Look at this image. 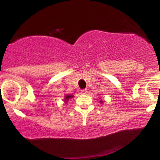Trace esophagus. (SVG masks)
<instances>
[{
	"label": "esophagus",
	"instance_id": "obj_1",
	"mask_svg": "<svg viewBox=\"0 0 160 160\" xmlns=\"http://www.w3.org/2000/svg\"><path fill=\"white\" fill-rule=\"evenodd\" d=\"M80 93L82 95L86 94V93H87V89H82V90L80 91Z\"/></svg>",
	"mask_w": 160,
	"mask_h": 160
}]
</instances>
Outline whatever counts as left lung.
<instances>
[{"instance_id": "obj_1", "label": "left lung", "mask_w": 160, "mask_h": 160, "mask_svg": "<svg viewBox=\"0 0 160 160\" xmlns=\"http://www.w3.org/2000/svg\"><path fill=\"white\" fill-rule=\"evenodd\" d=\"M100 103H102V104L103 103V101H102V100H101V101H100Z\"/></svg>"}]
</instances>
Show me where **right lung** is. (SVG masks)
<instances>
[{
    "label": "right lung",
    "instance_id": "1",
    "mask_svg": "<svg viewBox=\"0 0 160 160\" xmlns=\"http://www.w3.org/2000/svg\"><path fill=\"white\" fill-rule=\"evenodd\" d=\"M73 97H74V95H65V102H66V103H67V102H68L69 98H73Z\"/></svg>",
    "mask_w": 160,
    "mask_h": 160
}]
</instances>
